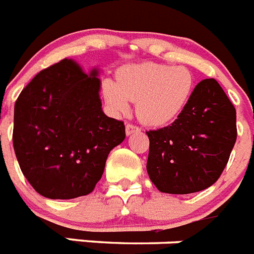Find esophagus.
Returning a JSON list of instances; mask_svg holds the SVG:
<instances>
[{
    "instance_id": "34e87169",
    "label": "esophagus",
    "mask_w": 254,
    "mask_h": 254,
    "mask_svg": "<svg viewBox=\"0 0 254 254\" xmlns=\"http://www.w3.org/2000/svg\"><path fill=\"white\" fill-rule=\"evenodd\" d=\"M138 131H140V128H138L137 126L132 125V123H127V126H126V133H127L128 136Z\"/></svg>"
}]
</instances>
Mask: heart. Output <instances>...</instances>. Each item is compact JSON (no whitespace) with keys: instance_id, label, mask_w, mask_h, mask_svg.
<instances>
[{"instance_id":"obj_1","label":"heart","mask_w":254,"mask_h":254,"mask_svg":"<svg viewBox=\"0 0 254 254\" xmlns=\"http://www.w3.org/2000/svg\"><path fill=\"white\" fill-rule=\"evenodd\" d=\"M194 88L189 69L158 63L123 66L117 81L106 78L101 84L104 99L114 112H128L131 101H136L138 118L150 126L175 121L190 101Z\"/></svg>"}]
</instances>
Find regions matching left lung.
I'll list each match as a JSON object with an SVG mask.
<instances>
[{"label":"left lung","instance_id":"8db88e82","mask_svg":"<svg viewBox=\"0 0 254 254\" xmlns=\"http://www.w3.org/2000/svg\"><path fill=\"white\" fill-rule=\"evenodd\" d=\"M146 170L167 194H191L213 185L236 141V112L213 78L199 82L171 126L148 131Z\"/></svg>","mask_w":254,"mask_h":254}]
</instances>
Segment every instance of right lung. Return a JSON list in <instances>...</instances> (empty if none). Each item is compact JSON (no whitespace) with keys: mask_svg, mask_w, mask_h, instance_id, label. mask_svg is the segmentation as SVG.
I'll return each mask as SVG.
<instances>
[{"mask_svg":"<svg viewBox=\"0 0 254 254\" xmlns=\"http://www.w3.org/2000/svg\"><path fill=\"white\" fill-rule=\"evenodd\" d=\"M99 70L64 59L25 86L14 109L12 144L25 179L49 199L90 194L110 150L125 140L122 121L101 109Z\"/></svg>","mask_w":254,"mask_h":254,"instance_id":"right-lung-1","label":"right lung"}]
</instances>
